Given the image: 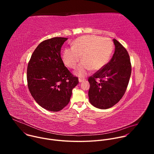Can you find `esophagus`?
Wrapping results in <instances>:
<instances>
[{"label":"esophagus","instance_id":"1","mask_svg":"<svg viewBox=\"0 0 154 154\" xmlns=\"http://www.w3.org/2000/svg\"><path fill=\"white\" fill-rule=\"evenodd\" d=\"M85 80V79L82 78V77H80V78L79 79V82H84Z\"/></svg>","mask_w":154,"mask_h":154}]
</instances>
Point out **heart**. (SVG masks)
Masks as SVG:
<instances>
[{
  "label": "heart",
  "mask_w": 154,
  "mask_h": 154,
  "mask_svg": "<svg viewBox=\"0 0 154 154\" xmlns=\"http://www.w3.org/2000/svg\"><path fill=\"white\" fill-rule=\"evenodd\" d=\"M113 51V44L110 39L85 35L75 39L72 43V48L64 49L62 59L69 68H74L82 59L74 73L83 77L91 70L97 71L102 69L110 59Z\"/></svg>",
  "instance_id": "1"
}]
</instances>
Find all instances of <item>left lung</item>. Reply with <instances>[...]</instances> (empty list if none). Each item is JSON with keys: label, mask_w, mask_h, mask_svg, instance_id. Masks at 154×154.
Masks as SVG:
<instances>
[{"label": "left lung", "mask_w": 154, "mask_h": 154, "mask_svg": "<svg viewBox=\"0 0 154 154\" xmlns=\"http://www.w3.org/2000/svg\"><path fill=\"white\" fill-rule=\"evenodd\" d=\"M114 54L105 66L88 78L90 103L96 108L107 109L116 104L124 95L129 82L131 65L126 49L113 39ZM100 80L97 82V79Z\"/></svg>", "instance_id": "left-lung-1"}]
</instances>
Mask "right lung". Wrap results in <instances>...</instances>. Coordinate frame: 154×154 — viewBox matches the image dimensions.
<instances>
[{
    "mask_svg": "<svg viewBox=\"0 0 154 154\" xmlns=\"http://www.w3.org/2000/svg\"><path fill=\"white\" fill-rule=\"evenodd\" d=\"M67 38L54 37L43 41L29 61L27 79L29 90L35 101L48 111L59 112L66 106L72 90L79 83L65 66L60 51Z\"/></svg>",
    "mask_w": 154,
    "mask_h": 154,
    "instance_id": "add662e5",
    "label": "right lung"
}]
</instances>
